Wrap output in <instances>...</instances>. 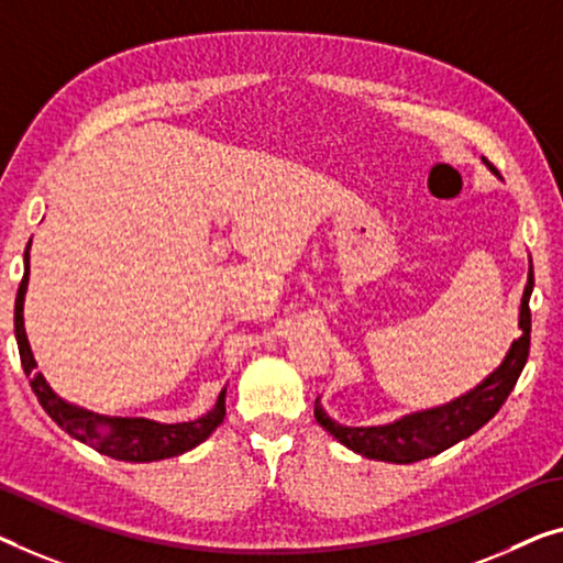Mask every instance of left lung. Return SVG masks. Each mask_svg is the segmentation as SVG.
I'll list each match as a JSON object with an SVG mask.
<instances>
[{"label":"left lung","instance_id":"left-lung-1","mask_svg":"<svg viewBox=\"0 0 563 563\" xmlns=\"http://www.w3.org/2000/svg\"><path fill=\"white\" fill-rule=\"evenodd\" d=\"M533 292V267H528V283L521 300V339L514 341L508 349L503 364L493 372L488 379L477 384L473 391L463 394L450 405L424 409V412H415L397 419L391 424L382 427H343L323 412V407H313L316 422L331 432L341 444L349 450L358 452V455L384 460V463H417V460L440 455L442 450L452 448L460 440L470 438V434L481 430L485 422L496 417L498 409L506 405L508 394L514 391L518 376H521L523 366L528 362V349H531V300Z\"/></svg>","mask_w":563,"mask_h":563}]
</instances>
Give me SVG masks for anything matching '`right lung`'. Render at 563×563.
Returning a JSON list of instances; mask_svg holds the SVG:
<instances>
[{
  "label": "right lung",
  "instance_id": "right-lung-1",
  "mask_svg": "<svg viewBox=\"0 0 563 563\" xmlns=\"http://www.w3.org/2000/svg\"><path fill=\"white\" fill-rule=\"evenodd\" d=\"M30 250V245H27ZM24 250V275L20 288H16L14 300V335L16 346H20V358L24 374L30 376V387L35 391L42 409L55 419L70 438L80 440L82 444L98 450L100 455L125 460V463H154V460L176 457L181 452L197 448L205 442L224 419V389L217 397V405L201 415L195 422H179V424H162L154 419L144 417H100L86 409L67 405L65 399L49 389L45 376L37 372L35 356L30 351L27 333H24V290H27L30 278V255Z\"/></svg>",
  "mask_w": 563,
  "mask_h": 563
}]
</instances>
